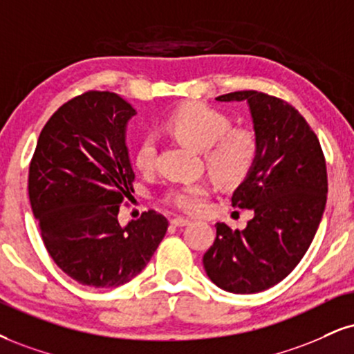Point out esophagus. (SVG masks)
I'll list each match as a JSON object with an SVG mask.
<instances>
[{
    "mask_svg": "<svg viewBox=\"0 0 354 354\" xmlns=\"http://www.w3.org/2000/svg\"><path fill=\"white\" fill-rule=\"evenodd\" d=\"M189 221L185 219V218H173L171 219V225L174 227H185V225H188Z\"/></svg>",
    "mask_w": 354,
    "mask_h": 354,
    "instance_id": "1",
    "label": "esophagus"
}]
</instances>
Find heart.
Segmentation results:
<instances>
[{
    "label": "heart",
    "mask_w": 354,
    "mask_h": 354,
    "mask_svg": "<svg viewBox=\"0 0 354 354\" xmlns=\"http://www.w3.org/2000/svg\"><path fill=\"white\" fill-rule=\"evenodd\" d=\"M166 129L180 138L204 151L207 169L225 185L244 181L252 171L259 156L257 135L249 129H231L232 122L221 110L191 102L166 117ZM156 160V140L143 136L136 145L133 163L140 171H150ZM211 188L206 181H191L166 193V203L183 212H198L206 204Z\"/></svg>",
    "instance_id": "heart-1"
}]
</instances>
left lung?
Segmentation results:
<instances>
[{
    "instance_id": "1",
    "label": "left lung",
    "mask_w": 354,
    "mask_h": 354,
    "mask_svg": "<svg viewBox=\"0 0 354 354\" xmlns=\"http://www.w3.org/2000/svg\"><path fill=\"white\" fill-rule=\"evenodd\" d=\"M219 102L247 100L259 156L232 194V206L252 209L244 231L216 224V239L203 257L209 279L231 293L274 287L299 266L326 204V163L308 122L288 102L241 91Z\"/></svg>"
}]
</instances>
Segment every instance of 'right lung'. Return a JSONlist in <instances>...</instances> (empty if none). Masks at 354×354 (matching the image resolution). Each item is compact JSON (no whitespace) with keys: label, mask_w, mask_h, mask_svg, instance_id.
<instances>
[{"label":"right lung","mask_w":354,"mask_h":354,"mask_svg":"<svg viewBox=\"0 0 354 354\" xmlns=\"http://www.w3.org/2000/svg\"><path fill=\"white\" fill-rule=\"evenodd\" d=\"M135 109L113 92L88 91L55 110L29 163L28 191L46 249L75 282L112 288L145 269L168 229L156 211L122 227L133 191L125 145Z\"/></svg>","instance_id":"obj_1"}]
</instances>
